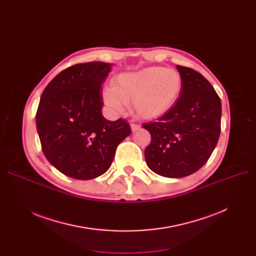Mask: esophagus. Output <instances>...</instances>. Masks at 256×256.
Segmentation results:
<instances>
[{"instance_id":"esophagus-1","label":"esophagus","mask_w":256,"mask_h":256,"mask_svg":"<svg viewBox=\"0 0 256 256\" xmlns=\"http://www.w3.org/2000/svg\"><path fill=\"white\" fill-rule=\"evenodd\" d=\"M140 128H141V126H140V124H130V128H132V132L138 130Z\"/></svg>"}]
</instances>
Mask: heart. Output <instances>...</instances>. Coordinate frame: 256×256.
Listing matches in <instances>:
<instances>
[{"mask_svg":"<svg viewBox=\"0 0 256 256\" xmlns=\"http://www.w3.org/2000/svg\"><path fill=\"white\" fill-rule=\"evenodd\" d=\"M182 89L180 74L162 66L147 67L137 72L120 74L112 87L104 91V100L114 110H122L132 102L136 114L152 120L167 113L176 104Z\"/></svg>","mask_w":256,"mask_h":256,"instance_id":"heart-1","label":"heart"}]
</instances>
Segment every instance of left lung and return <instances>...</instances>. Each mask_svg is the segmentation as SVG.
<instances>
[{"label":"left lung","mask_w":256,"mask_h":256,"mask_svg":"<svg viewBox=\"0 0 256 256\" xmlns=\"http://www.w3.org/2000/svg\"><path fill=\"white\" fill-rule=\"evenodd\" d=\"M180 98L156 121L143 124L152 141L144 154L154 173L180 178L202 167L216 147L221 132V100L198 72L178 65Z\"/></svg>","instance_id":"1"}]
</instances>
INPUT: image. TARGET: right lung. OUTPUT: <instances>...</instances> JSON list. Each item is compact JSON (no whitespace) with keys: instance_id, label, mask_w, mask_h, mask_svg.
I'll list each match as a JSON object with an SVG mask.
<instances>
[{"instance_id":"1","label":"right lung","mask_w":256,"mask_h":256,"mask_svg":"<svg viewBox=\"0 0 256 256\" xmlns=\"http://www.w3.org/2000/svg\"><path fill=\"white\" fill-rule=\"evenodd\" d=\"M111 64L72 65L42 92L36 128L48 162L65 176L92 180L110 168L117 146L130 135L126 120L102 116V84Z\"/></svg>"}]
</instances>
